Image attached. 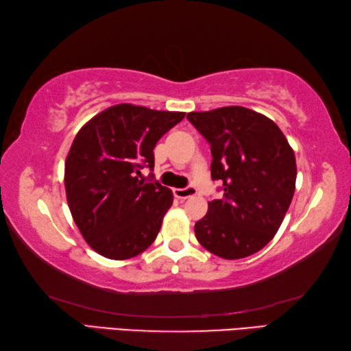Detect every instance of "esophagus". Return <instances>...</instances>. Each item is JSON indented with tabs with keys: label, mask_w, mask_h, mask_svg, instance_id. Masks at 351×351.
<instances>
[{
	"label": "esophagus",
	"mask_w": 351,
	"mask_h": 351,
	"mask_svg": "<svg viewBox=\"0 0 351 351\" xmlns=\"http://www.w3.org/2000/svg\"><path fill=\"white\" fill-rule=\"evenodd\" d=\"M173 193L178 199H187V198L195 197V195H197V189H195L193 186H189L186 189H175Z\"/></svg>",
	"instance_id": "1"
}]
</instances>
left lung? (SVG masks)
Returning a JSON list of instances; mask_svg holds the SVG:
<instances>
[{
	"label": "left lung",
	"mask_w": 351,
	"mask_h": 351,
	"mask_svg": "<svg viewBox=\"0 0 351 351\" xmlns=\"http://www.w3.org/2000/svg\"><path fill=\"white\" fill-rule=\"evenodd\" d=\"M189 122L210 144L213 181L223 198L195 223L207 251L226 260L245 258L274 239L293 199L295 156L274 122L245 106L192 111Z\"/></svg>",
	"instance_id": "left-lung-1"
}]
</instances>
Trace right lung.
<instances>
[{
    "mask_svg": "<svg viewBox=\"0 0 351 351\" xmlns=\"http://www.w3.org/2000/svg\"><path fill=\"white\" fill-rule=\"evenodd\" d=\"M184 116L119 104L75 134L64 162V189L77 228L97 254L127 260L156 239L173 193L139 180L141 169L153 170L154 145Z\"/></svg>",
    "mask_w": 351,
    "mask_h": 351,
    "instance_id": "add662e5",
    "label": "right lung"
}]
</instances>
